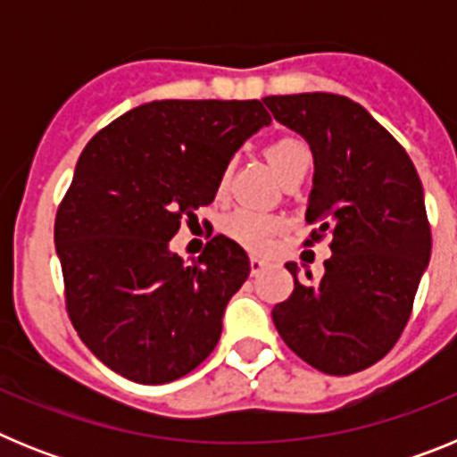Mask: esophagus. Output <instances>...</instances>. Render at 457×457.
<instances>
[{
	"label": "esophagus",
	"mask_w": 457,
	"mask_h": 457,
	"mask_svg": "<svg viewBox=\"0 0 457 457\" xmlns=\"http://www.w3.org/2000/svg\"><path fill=\"white\" fill-rule=\"evenodd\" d=\"M249 265H252V274H258L261 270L265 268V265H268V261H265V258H261V256H252V258H249Z\"/></svg>",
	"instance_id": "34e87169"
}]
</instances>
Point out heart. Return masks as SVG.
<instances>
[{
	"label": "heart",
	"mask_w": 457,
	"mask_h": 457,
	"mask_svg": "<svg viewBox=\"0 0 457 457\" xmlns=\"http://www.w3.org/2000/svg\"><path fill=\"white\" fill-rule=\"evenodd\" d=\"M265 155H268L270 164H272V169L277 171V176L281 180L293 176V173H306L311 167V151L306 148V144H302L297 139H290V137L272 141L265 148ZM226 179H228V173L224 171L221 173L220 189H224ZM278 228H281V221L277 217L253 208H237L224 221L226 236H231L233 240L240 242L242 247L256 249V252L268 247L270 240H272V236Z\"/></svg>",
	"instance_id": "1"
}]
</instances>
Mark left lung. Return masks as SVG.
I'll return each instance as SVG.
<instances>
[{
  "instance_id": "left-lung-1",
  "label": "left lung",
  "mask_w": 457,
  "mask_h": 457,
  "mask_svg": "<svg viewBox=\"0 0 457 457\" xmlns=\"http://www.w3.org/2000/svg\"><path fill=\"white\" fill-rule=\"evenodd\" d=\"M263 103L309 144L311 240H332L320 281L311 272L300 281L297 265L286 263L295 288L272 309L274 327L313 369L357 373L395 345L430 261L421 180L405 148L345 96L295 93Z\"/></svg>"
}]
</instances>
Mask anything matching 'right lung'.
I'll return each mask as SVG.
<instances>
[{"label": "right lung", "instance_id": "1", "mask_svg": "<svg viewBox=\"0 0 457 457\" xmlns=\"http://www.w3.org/2000/svg\"><path fill=\"white\" fill-rule=\"evenodd\" d=\"M270 123L261 100H153L87 144L54 245L72 327L107 369L167 385L215 350L249 256L215 236L185 265L169 240L215 201L237 148Z\"/></svg>", "mask_w": 457, "mask_h": 457}]
</instances>
